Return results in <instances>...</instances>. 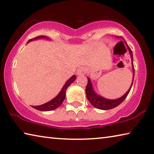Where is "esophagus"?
<instances>
[{
  "label": "esophagus",
  "mask_w": 154,
  "mask_h": 154,
  "mask_svg": "<svg viewBox=\"0 0 154 154\" xmlns=\"http://www.w3.org/2000/svg\"><path fill=\"white\" fill-rule=\"evenodd\" d=\"M77 75H83V74L85 73L84 69H83V68H79V69L77 70Z\"/></svg>",
  "instance_id": "1"
}]
</instances>
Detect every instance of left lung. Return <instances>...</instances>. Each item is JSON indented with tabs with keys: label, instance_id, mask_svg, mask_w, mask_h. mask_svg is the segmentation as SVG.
I'll use <instances>...</instances> for the list:
<instances>
[{
	"label": "left lung",
	"instance_id": "1",
	"mask_svg": "<svg viewBox=\"0 0 154 154\" xmlns=\"http://www.w3.org/2000/svg\"><path fill=\"white\" fill-rule=\"evenodd\" d=\"M126 45L128 47V49L130 55L131 56V60H132V71H133V78H132V84L130 85L129 90H128V92L125 94L124 96H122V97L119 98L118 99L110 100V99H106L105 98L102 97V96L100 95H98L93 89L92 84V82H91L90 79L89 77H88V84L86 85V88H85V92H86V96L88 100H89L90 103L96 108H97L98 109H102V110H108V109H111L116 107V106H118L119 105H120V104L123 102L130 92V89H131L132 88V83H133V81H134V68L133 65V56H132V50L130 49L128 45H127L126 43Z\"/></svg>",
	"mask_w": 154,
	"mask_h": 154
}]
</instances>
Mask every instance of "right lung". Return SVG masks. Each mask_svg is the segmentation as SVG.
<instances>
[{"instance_id": "1", "label": "right lung", "mask_w": 154, "mask_h": 154, "mask_svg": "<svg viewBox=\"0 0 154 154\" xmlns=\"http://www.w3.org/2000/svg\"><path fill=\"white\" fill-rule=\"evenodd\" d=\"M46 38V39H49V38L48 37V36H36V37H35V38H31V39H30L28 41V43L30 42L31 41L37 40V39H39V38ZM75 79H76V76H75V75H72V76L67 81L66 83H65L63 88H62V90L58 94V95L56 96L54 98L52 99L51 100L49 101V102L46 103L45 104H43V105H38V106H32L33 108L37 109V110L42 111H52V110H54V109H56L58 107H59V106L62 105V102H63L64 100L65 99V97H66V91L67 88L69 87V85L74 82Z\"/></svg>"}]
</instances>
